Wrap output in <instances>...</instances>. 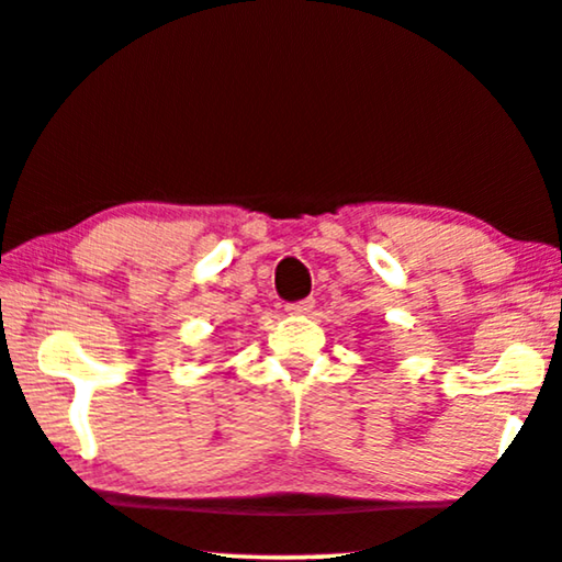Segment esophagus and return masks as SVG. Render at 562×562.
<instances>
[{"label": "esophagus", "mask_w": 562, "mask_h": 562, "mask_svg": "<svg viewBox=\"0 0 562 562\" xmlns=\"http://www.w3.org/2000/svg\"><path fill=\"white\" fill-rule=\"evenodd\" d=\"M313 308H316V301H313V297H305V301L285 305V311L293 313V316H305V313H311Z\"/></svg>", "instance_id": "esophagus-1"}]
</instances>
